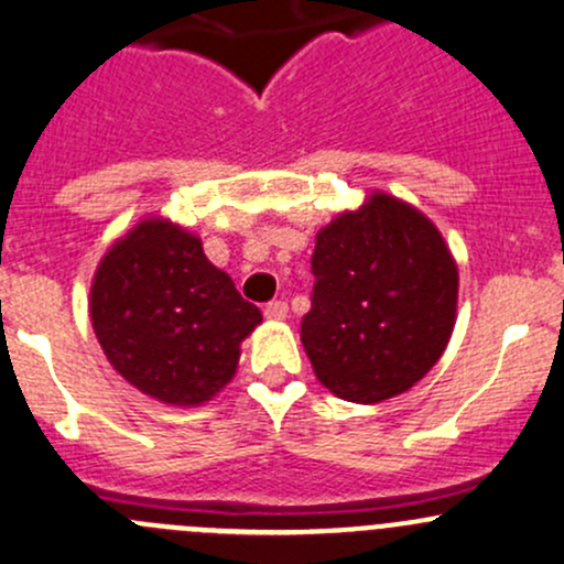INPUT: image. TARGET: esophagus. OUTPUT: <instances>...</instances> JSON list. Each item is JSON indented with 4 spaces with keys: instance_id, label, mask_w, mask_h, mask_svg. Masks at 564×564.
<instances>
[{
    "instance_id": "esophagus-1",
    "label": "esophagus",
    "mask_w": 564,
    "mask_h": 564,
    "mask_svg": "<svg viewBox=\"0 0 564 564\" xmlns=\"http://www.w3.org/2000/svg\"><path fill=\"white\" fill-rule=\"evenodd\" d=\"M264 316L270 318V322H283V318L289 316V305L283 300H272L264 305Z\"/></svg>"
}]
</instances>
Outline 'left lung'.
<instances>
[{
    "mask_svg": "<svg viewBox=\"0 0 564 564\" xmlns=\"http://www.w3.org/2000/svg\"><path fill=\"white\" fill-rule=\"evenodd\" d=\"M302 346L340 400L372 405L435 367L456 322L459 272L416 207L376 192L316 235Z\"/></svg>",
    "mask_w": 564,
    "mask_h": 564,
    "instance_id": "1",
    "label": "left lung"
}]
</instances>
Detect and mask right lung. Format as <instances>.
<instances>
[{"instance_id": "1", "label": "right lung", "mask_w": 564, "mask_h": 564, "mask_svg": "<svg viewBox=\"0 0 564 564\" xmlns=\"http://www.w3.org/2000/svg\"><path fill=\"white\" fill-rule=\"evenodd\" d=\"M91 327L123 381L164 405L197 408L232 381L262 311L207 262L203 240L148 216L94 272Z\"/></svg>"}]
</instances>
